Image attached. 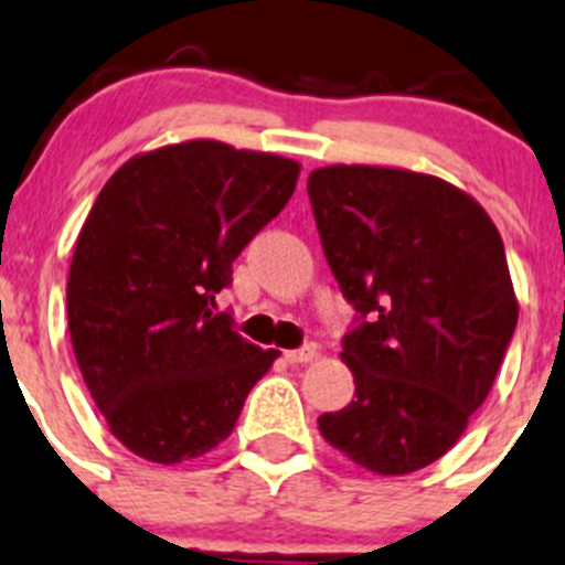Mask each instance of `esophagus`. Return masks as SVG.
I'll use <instances>...</instances> for the list:
<instances>
[{
  "label": "esophagus",
  "instance_id": "34e87169",
  "mask_svg": "<svg viewBox=\"0 0 565 565\" xmlns=\"http://www.w3.org/2000/svg\"><path fill=\"white\" fill-rule=\"evenodd\" d=\"M315 356H318V345H315V342L292 348V351H284V360H287L289 365H307V362H312Z\"/></svg>",
  "mask_w": 565,
  "mask_h": 565
}]
</instances>
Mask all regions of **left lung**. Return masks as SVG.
<instances>
[{
    "mask_svg": "<svg viewBox=\"0 0 565 565\" xmlns=\"http://www.w3.org/2000/svg\"><path fill=\"white\" fill-rule=\"evenodd\" d=\"M309 203L326 262L356 318L342 337L354 402L318 418L367 471L440 460L482 407L519 323L502 236L440 178L323 167Z\"/></svg>",
    "mask_w": 565,
    "mask_h": 565,
    "instance_id": "left-lung-1",
    "label": "left lung"
}]
</instances>
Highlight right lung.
<instances>
[{"mask_svg": "<svg viewBox=\"0 0 565 565\" xmlns=\"http://www.w3.org/2000/svg\"><path fill=\"white\" fill-rule=\"evenodd\" d=\"M298 172L273 152L183 141L130 158L94 200L68 270V334L134 455L172 466L211 451L270 371L278 351L247 342L214 298Z\"/></svg>", "mask_w": 565, "mask_h": 565, "instance_id": "obj_1", "label": "right lung"}]
</instances>
